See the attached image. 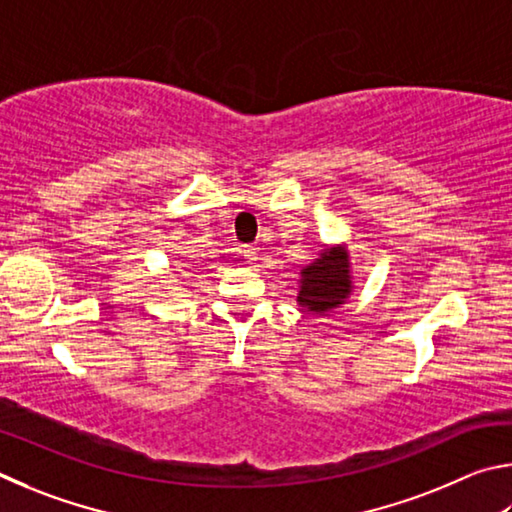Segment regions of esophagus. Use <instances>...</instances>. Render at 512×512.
<instances>
[{
    "label": "esophagus",
    "instance_id": "esophagus-1",
    "mask_svg": "<svg viewBox=\"0 0 512 512\" xmlns=\"http://www.w3.org/2000/svg\"><path fill=\"white\" fill-rule=\"evenodd\" d=\"M242 256H245V263L247 265H254L256 263V249L254 247H242Z\"/></svg>",
    "mask_w": 512,
    "mask_h": 512
}]
</instances>
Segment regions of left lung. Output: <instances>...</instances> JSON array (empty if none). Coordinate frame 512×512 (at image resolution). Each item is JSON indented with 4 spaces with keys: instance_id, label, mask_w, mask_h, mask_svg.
Listing matches in <instances>:
<instances>
[{
    "instance_id": "1",
    "label": "left lung",
    "mask_w": 512,
    "mask_h": 512,
    "mask_svg": "<svg viewBox=\"0 0 512 512\" xmlns=\"http://www.w3.org/2000/svg\"><path fill=\"white\" fill-rule=\"evenodd\" d=\"M351 292V254L346 245H333L321 249L315 261L301 270L297 303L312 315H326L346 303Z\"/></svg>"
}]
</instances>
